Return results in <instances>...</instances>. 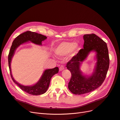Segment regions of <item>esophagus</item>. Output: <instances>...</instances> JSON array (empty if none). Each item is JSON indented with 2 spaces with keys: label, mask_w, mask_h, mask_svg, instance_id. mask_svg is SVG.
<instances>
[{
  "label": "esophagus",
  "mask_w": 120,
  "mask_h": 120,
  "mask_svg": "<svg viewBox=\"0 0 120 120\" xmlns=\"http://www.w3.org/2000/svg\"><path fill=\"white\" fill-rule=\"evenodd\" d=\"M64 66H63V65H61L60 67V68H59V70H60V71H63V70H64Z\"/></svg>",
  "instance_id": "1"
}]
</instances>
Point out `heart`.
<instances>
[{
    "mask_svg": "<svg viewBox=\"0 0 120 120\" xmlns=\"http://www.w3.org/2000/svg\"><path fill=\"white\" fill-rule=\"evenodd\" d=\"M78 49V45L70 42H63L59 44L54 49L55 55L59 57H63L68 53L72 56L75 55Z\"/></svg>",
    "mask_w": 120,
    "mask_h": 120,
    "instance_id": "b5f03b06",
    "label": "heart"
}]
</instances>
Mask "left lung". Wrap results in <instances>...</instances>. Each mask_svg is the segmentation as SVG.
I'll list each match as a JSON object with an SVG mask.
<instances>
[{"instance_id": "8db88e82", "label": "left lung", "mask_w": 120, "mask_h": 120, "mask_svg": "<svg viewBox=\"0 0 120 120\" xmlns=\"http://www.w3.org/2000/svg\"><path fill=\"white\" fill-rule=\"evenodd\" d=\"M83 39V49H80L67 64L68 69L71 74L68 88L74 94L87 93L100 87L105 79L109 67L110 59L107 44L94 34L84 35ZM92 50L97 52V67L93 75L86 78L82 75L80 65Z\"/></svg>"}]
</instances>
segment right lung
Masks as SVG:
<instances>
[{
  "label": "right lung",
  "mask_w": 120,
  "mask_h": 120,
  "mask_svg": "<svg viewBox=\"0 0 120 120\" xmlns=\"http://www.w3.org/2000/svg\"><path fill=\"white\" fill-rule=\"evenodd\" d=\"M46 39L47 37L35 32H31L30 31L24 32L18 36L14 40L8 56V65H9L10 75L13 82L24 91L30 94L33 95H39L43 94L47 91L49 86V83H50L52 77L59 72V68L56 67L53 68L46 69L44 71L40 80L34 85L31 86H23L16 82L12 77L10 68L11 61L15 49L20 45L29 41L34 44L41 45H42V41Z\"/></svg>",
  "instance_id": "obj_1"
}]
</instances>
